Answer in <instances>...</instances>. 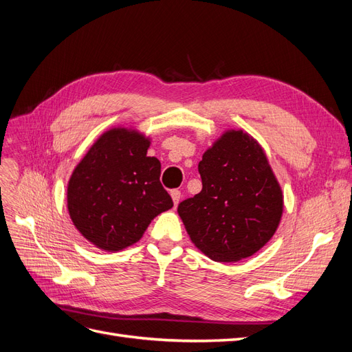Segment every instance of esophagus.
Here are the masks:
<instances>
[{"instance_id":"obj_1","label":"esophagus","mask_w":352,"mask_h":352,"mask_svg":"<svg viewBox=\"0 0 352 352\" xmlns=\"http://www.w3.org/2000/svg\"><path fill=\"white\" fill-rule=\"evenodd\" d=\"M170 195H172V199H173L175 207H177V204H179V201H180V198H182V193H180V190L173 189V190H170Z\"/></svg>"}]
</instances>
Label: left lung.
<instances>
[{"mask_svg": "<svg viewBox=\"0 0 352 352\" xmlns=\"http://www.w3.org/2000/svg\"><path fill=\"white\" fill-rule=\"evenodd\" d=\"M202 190L179 204L186 232L215 262H236L263 248L280 226L284 197L261 144L228 129L198 164Z\"/></svg>", "mask_w": 352, "mask_h": 352, "instance_id": "1", "label": "left lung"}]
</instances>
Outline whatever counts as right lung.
<instances>
[{
  "label": "right lung",
  "instance_id": "1",
  "mask_svg": "<svg viewBox=\"0 0 352 352\" xmlns=\"http://www.w3.org/2000/svg\"><path fill=\"white\" fill-rule=\"evenodd\" d=\"M151 140L132 128L107 129L72 172L67 208L91 245L119 252L137 243L153 218L173 201L160 184L162 164L148 157Z\"/></svg>",
  "mask_w": 352,
  "mask_h": 352
}]
</instances>
